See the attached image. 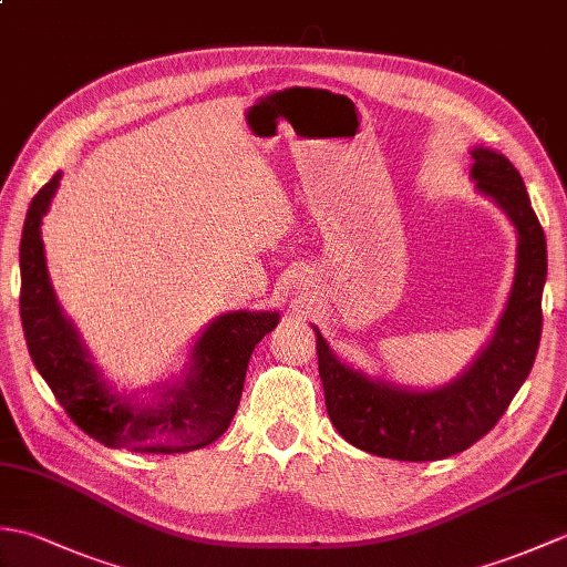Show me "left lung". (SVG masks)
<instances>
[{"mask_svg": "<svg viewBox=\"0 0 567 567\" xmlns=\"http://www.w3.org/2000/svg\"><path fill=\"white\" fill-rule=\"evenodd\" d=\"M477 189L509 214L519 231V262L509 305L489 346L455 382L433 392H409L372 382L346 368L317 329L319 375L329 419L355 449L392 461H441L495 429L534 368L544 311L546 234L532 209L519 171L504 155L475 148Z\"/></svg>", "mask_w": 567, "mask_h": 567, "instance_id": "1", "label": "left lung"}]
</instances>
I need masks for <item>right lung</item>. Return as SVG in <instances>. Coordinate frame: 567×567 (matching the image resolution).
Segmentation results:
<instances>
[{"label": "right lung", "instance_id": "right-lung-1", "mask_svg": "<svg viewBox=\"0 0 567 567\" xmlns=\"http://www.w3.org/2000/svg\"><path fill=\"white\" fill-rule=\"evenodd\" d=\"M60 173L31 199L21 231V327L35 370L75 424L110 449L134 453H187L204 449L231 424L244 392L248 360L277 311H234L216 319L192 348L189 375L167 388L158 404L138 409L118 400L90 363L78 331L60 311L48 280L41 219Z\"/></svg>", "mask_w": 567, "mask_h": 567}]
</instances>
